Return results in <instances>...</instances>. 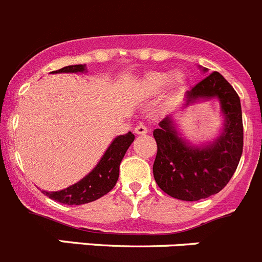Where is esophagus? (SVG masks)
<instances>
[{"instance_id":"esophagus-1","label":"esophagus","mask_w":262,"mask_h":262,"mask_svg":"<svg viewBox=\"0 0 262 262\" xmlns=\"http://www.w3.org/2000/svg\"><path fill=\"white\" fill-rule=\"evenodd\" d=\"M135 133L138 134V135H144V134L148 133V127H146L145 124H143V123L138 124V126L135 127Z\"/></svg>"}]
</instances>
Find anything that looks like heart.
I'll use <instances>...</instances> for the list:
<instances>
[{"label": "heart", "mask_w": 262, "mask_h": 262, "mask_svg": "<svg viewBox=\"0 0 262 262\" xmlns=\"http://www.w3.org/2000/svg\"><path fill=\"white\" fill-rule=\"evenodd\" d=\"M168 82V77L162 73H151L145 78V87L150 91H158Z\"/></svg>", "instance_id": "heart-1"}]
</instances>
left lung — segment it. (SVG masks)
<instances>
[{"label": "left lung", "instance_id": "8db88e82", "mask_svg": "<svg viewBox=\"0 0 262 262\" xmlns=\"http://www.w3.org/2000/svg\"><path fill=\"white\" fill-rule=\"evenodd\" d=\"M186 95L188 103L217 98L226 118L220 138L202 149L186 145L168 117L154 129L156 183L168 195L193 202L219 193L233 178L243 151V121L238 94L219 72L204 77Z\"/></svg>", "mask_w": 262, "mask_h": 262}]
</instances>
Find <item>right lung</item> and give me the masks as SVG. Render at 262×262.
I'll list each match as a JSON object with an SVG mask.
<instances>
[{"label": "right lung", "instance_id": "right-lung-1", "mask_svg": "<svg viewBox=\"0 0 262 262\" xmlns=\"http://www.w3.org/2000/svg\"><path fill=\"white\" fill-rule=\"evenodd\" d=\"M84 66H68L51 73H77L83 72ZM135 135L128 133L114 139L113 143L105 151L98 166L74 185L59 191H43L49 198L64 204H84L101 198L112 190L119 176V164L123 159L128 146L133 144Z\"/></svg>", "mask_w": 262, "mask_h": 262}]
</instances>
